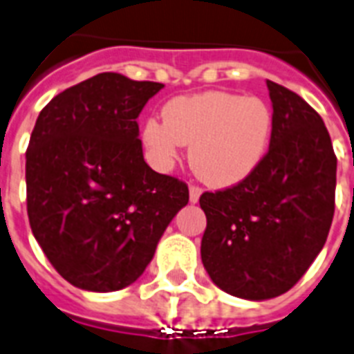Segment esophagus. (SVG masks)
<instances>
[{
  "instance_id": "1",
  "label": "esophagus",
  "mask_w": 354,
  "mask_h": 354,
  "mask_svg": "<svg viewBox=\"0 0 354 354\" xmlns=\"http://www.w3.org/2000/svg\"><path fill=\"white\" fill-rule=\"evenodd\" d=\"M200 194H202V189H200L198 185H191V187H189V200H191L193 204L198 202Z\"/></svg>"
}]
</instances>
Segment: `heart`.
Here are the masks:
<instances>
[{"mask_svg": "<svg viewBox=\"0 0 354 354\" xmlns=\"http://www.w3.org/2000/svg\"><path fill=\"white\" fill-rule=\"evenodd\" d=\"M274 124V110L259 97L205 91L167 102L163 121L145 122L143 141L160 167L171 165L182 145H191L193 171L209 185L230 187L261 165Z\"/></svg>", "mask_w": 354, "mask_h": 354, "instance_id": "b5f03b06", "label": "heart"}]
</instances>
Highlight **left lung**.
I'll return each mask as SVG.
<instances>
[{
	"instance_id": "1",
	"label": "left lung",
	"mask_w": 354,
	"mask_h": 354,
	"mask_svg": "<svg viewBox=\"0 0 354 354\" xmlns=\"http://www.w3.org/2000/svg\"><path fill=\"white\" fill-rule=\"evenodd\" d=\"M266 84L275 124L264 160L246 180L200 196L204 268L218 288L255 301L301 279L335 216L336 154L324 119L288 88Z\"/></svg>"
}]
</instances>
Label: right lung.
I'll return each mask as SVG.
<instances>
[{"label":"right lung","mask_w":354,"mask_h":354,"mask_svg":"<svg viewBox=\"0 0 354 354\" xmlns=\"http://www.w3.org/2000/svg\"><path fill=\"white\" fill-rule=\"evenodd\" d=\"M160 82L99 73L53 97L30 133L27 215L53 268L77 288L113 292L152 261L187 183L143 160L138 118Z\"/></svg>","instance_id":"right-lung-1"}]
</instances>
